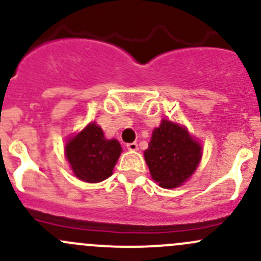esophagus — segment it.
Returning <instances> with one entry per match:
<instances>
[{
    "instance_id": "obj_1",
    "label": "esophagus",
    "mask_w": 261,
    "mask_h": 261,
    "mask_svg": "<svg viewBox=\"0 0 261 261\" xmlns=\"http://www.w3.org/2000/svg\"><path fill=\"white\" fill-rule=\"evenodd\" d=\"M126 147H127L128 150H131V151H135V150H138V144L136 143H130L126 145Z\"/></svg>"
}]
</instances>
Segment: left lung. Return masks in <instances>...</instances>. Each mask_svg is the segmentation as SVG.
Returning a JSON list of instances; mask_svg holds the SVG:
<instances>
[{"mask_svg": "<svg viewBox=\"0 0 261 261\" xmlns=\"http://www.w3.org/2000/svg\"><path fill=\"white\" fill-rule=\"evenodd\" d=\"M201 149L186 128L163 120L159 127L152 131L144 155L152 179L163 188H175L188 179L198 167Z\"/></svg>", "mask_w": 261, "mask_h": 261, "instance_id": "left-lung-1", "label": "left lung"}]
</instances>
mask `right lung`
<instances>
[{"label":"right lung","instance_id":"add662e5","mask_svg":"<svg viewBox=\"0 0 261 261\" xmlns=\"http://www.w3.org/2000/svg\"><path fill=\"white\" fill-rule=\"evenodd\" d=\"M121 151L120 143L115 139L107 140L96 123H89L65 146L73 173L88 183H98L111 177Z\"/></svg>","mask_w":261,"mask_h":261}]
</instances>
